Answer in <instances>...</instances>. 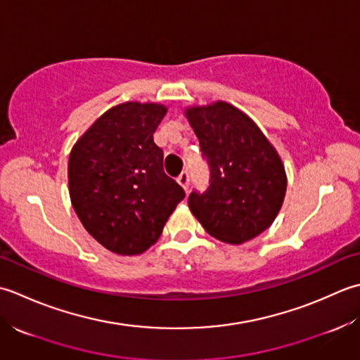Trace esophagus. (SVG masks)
Returning a JSON list of instances; mask_svg holds the SVG:
<instances>
[{"label": "esophagus", "instance_id": "1", "mask_svg": "<svg viewBox=\"0 0 360 360\" xmlns=\"http://www.w3.org/2000/svg\"><path fill=\"white\" fill-rule=\"evenodd\" d=\"M177 181H179V185H180L183 189L188 191V186H189V172H188V171H183V172L179 175Z\"/></svg>", "mask_w": 360, "mask_h": 360}]
</instances>
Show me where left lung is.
Listing matches in <instances>:
<instances>
[{
  "mask_svg": "<svg viewBox=\"0 0 360 360\" xmlns=\"http://www.w3.org/2000/svg\"><path fill=\"white\" fill-rule=\"evenodd\" d=\"M210 166V186L188 205L203 229L226 244H242L269 229L285 186L283 161L245 113L226 102L186 110Z\"/></svg>",
  "mask_w": 360,
  "mask_h": 360,
  "instance_id": "1",
  "label": "left lung"
}]
</instances>
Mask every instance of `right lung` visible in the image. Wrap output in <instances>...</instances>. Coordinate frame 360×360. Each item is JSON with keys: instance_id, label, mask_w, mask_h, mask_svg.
<instances>
[{"instance_id": "add662e5", "label": "right lung", "mask_w": 360, "mask_h": 360, "mask_svg": "<svg viewBox=\"0 0 360 360\" xmlns=\"http://www.w3.org/2000/svg\"><path fill=\"white\" fill-rule=\"evenodd\" d=\"M160 104L110 108L70 153L72 208L85 230L118 255H139L158 240L185 191L163 169L153 131L166 115Z\"/></svg>"}]
</instances>
